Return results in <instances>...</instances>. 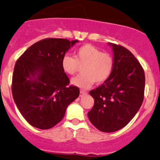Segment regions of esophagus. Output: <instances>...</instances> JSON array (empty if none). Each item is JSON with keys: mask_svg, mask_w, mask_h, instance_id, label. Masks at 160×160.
Listing matches in <instances>:
<instances>
[{"mask_svg": "<svg viewBox=\"0 0 160 160\" xmlns=\"http://www.w3.org/2000/svg\"><path fill=\"white\" fill-rule=\"evenodd\" d=\"M86 94H87V93H86V92H85V91H83V90L80 91V97H82L83 95H85Z\"/></svg>", "mask_w": 160, "mask_h": 160, "instance_id": "esophagus-1", "label": "esophagus"}]
</instances>
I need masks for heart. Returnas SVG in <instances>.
<instances>
[{
	"label": "heart",
	"mask_w": 160,
	"mask_h": 160,
	"mask_svg": "<svg viewBox=\"0 0 160 160\" xmlns=\"http://www.w3.org/2000/svg\"><path fill=\"white\" fill-rule=\"evenodd\" d=\"M74 57H62L61 66L65 74L74 75L80 67L82 74L72 79L71 83L82 89L90 88L95 82L102 83L108 80L113 72L114 61L111 55L92 45L80 47Z\"/></svg>",
	"instance_id": "heart-1"
}]
</instances>
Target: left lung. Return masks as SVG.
Segmentation results:
<instances>
[{"instance_id": "left-lung-1", "label": "left lung", "mask_w": 160, "mask_h": 160, "mask_svg": "<svg viewBox=\"0 0 160 160\" xmlns=\"http://www.w3.org/2000/svg\"><path fill=\"white\" fill-rule=\"evenodd\" d=\"M113 47V72L108 80L89 92L95 103L88 117L95 127L113 132L126 126L141 108L144 95L145 75L140 62L122 46Z\"/></svg>"}]
</instances>
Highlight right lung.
<instances>
[{
    "instance_id": "1",
    "label": "right lung",
    "mask_w": 160,
    "mask_h": 160,
    "mask_svg": "<svg viewBox=\"0 0 160 160\" xmlns=\"http://www.w3.org/2000/svg\"><path fill=\"white\" fill-rule=\"evenodd\" d=\"M78 42L45 38L31 46L16 62L12 79L14 102L29 124L48 129L63 119L80 94L61 66L62 57Z\"/></svg>"
}]
</instances>
